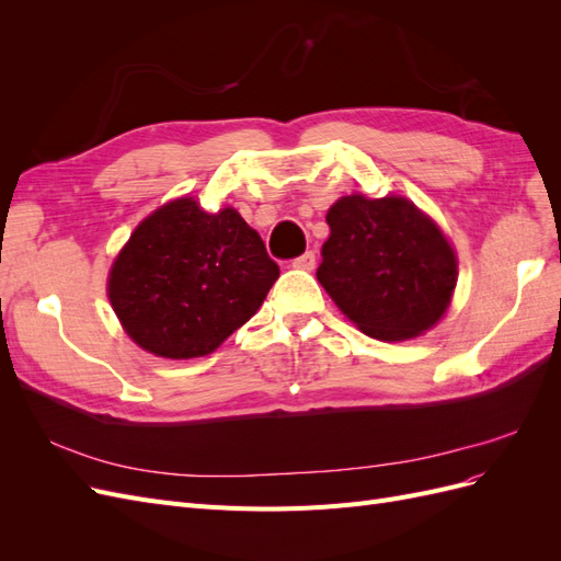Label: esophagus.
Here are the masks:
<instances>
[{"label": "esophagus", "mask_w": 561, "mask_h": 561, "mask_svg": "<svg viewBox=\"0 0 561 561\" xmlns=\"http://www.w3.org/2000/svg\"><path fill=\"white\" fill-rule=\"evenodd\" d=\"M293 266H295V268H301V271H313V266H316V254H313V252H304L301 257H297V260L293 262Z\"/></svg>", "instance_id": "obj_1"}]
</instances>
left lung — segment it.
<instances>
[{"instance_id": "left-lung-1", "label": "left lung", "mask_w": 561, "mask_h": 561, "mask_svg": "<svg viewBox=\"0 0 561 561\" xmlns=\"http://www.w3.org/2000/svg\"><path fill=\"white\" fill-rule=\"evenodd\" d=\"M318 283L355 328L379 342H407L445 318L458 257L445 231L398 194L336 198L328 215Z\"/></svg>"}]
</instances>
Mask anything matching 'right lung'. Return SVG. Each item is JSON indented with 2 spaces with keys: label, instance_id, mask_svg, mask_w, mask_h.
I'll list each match as a JSON object with an SVG mask.
<instances>
[{
  "label": "right lung",
  "instance_id": "1",
  "mask_svg": "<svg viewBox=\"0 0 561 561\" xmlns=\"http://www.w3.org/2000/svg\"><path fill=\"white\" fill-rule=\"evenodd\" d=\"M280 276L262 236L241 213L163 203L135 227L107 274V299L124 332L168 360L203 358L260 311Z\"/></svg>",
  "mask_w": 561,
  "mask_h": 561
}]
</instances>
